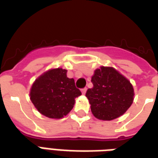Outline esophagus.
<instances>
[{"label": "esophagus", "instance_id": "esophagus-1", "mask_svg": "<svg viewBox=\"0 0 158 158\" xmlns=\"http://www.w3.org/2000/svg\"><path fill=\"white\" fill-rule=\"evenodd\" d=\"M86 92H87V88H86L81 89V93H82V94H86Z\"/></svg>", "mask_w": 158, "mask_h": 158}]
</instances>
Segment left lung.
Masks as SVG:
<instances>
[{
	"mask_svg": "<svg viewBox=\"0 0 158 158\" xmlns=\"http://www.w3.org/2000/svg\"><path fill=\"white\" fill-rule=\"evenodd\" d=\"M91 81L94 87L86 93L93 115L99 120L110 121L126 112L134 101L131 82L113 67L96 69Z\"/></svg>",
	"mask_w": 158,
	"mask_h": 158,
	"instance_id": "left-lung-1",
	"label": "left lung"
}]
</instances>
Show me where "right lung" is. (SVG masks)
Here are the masks:
<instances>
[{
	"label": "right lung",
	"mask_w": 158,
	"mask_h": 158,
	"mask_svg": "<svg viewBox=\"0 0 158 158\" xmlns=\"http://www.w3.org/2000/svg\"><path fill=\"white\" fill-rule=\"evenodd\" d=\"M67 70L51 69L35 79L30 92L31 102L39 112L49 118L59 119L73 108L75 99L81 94Z\"/></svg>",
	"instance_id": "right-lung-1"
}]
</instances>
